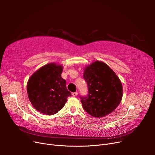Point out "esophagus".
Wrapping results in <instances>:
<instances>
[{"label":"esophagus","instance_id":"esophagus-1","mask_svg":"<svg viewBox=\"0 0 155 155\" xmlns=\"http://www.w3.org/2000/svg\"><path fill=\"white\" fill-rule=\"evenodd\" d=\"M72 95L74 96V97H76V96H78V92H72Z\"/></svg>","mask_w":155,"mask_h":155}]
</instances>
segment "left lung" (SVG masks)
Masks as SVG:
<instances>
[{
  "label": "left lung",
  "mask_w": 155,
  "mask_h": 155,
  "mask_svg": "<svg viewBox=\"0 0 155 155\" xmlns=\"http://www.w3.org/2000/svg\"><path fill=\"white\" fill-rule=\"evenodd\" d=\"M88 94L80 96L83 107L92 116L100 118L110 114L120 104L123 88L120 79L107 64L95 61L83 74Z\"/></svg>",
  "instance_id": "1"
}]
</instances>
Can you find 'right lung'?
Wrapping results in <instances>:
<instances>
[{"instance_id": "1", "label": "right lung", "mask_w": 155, "mask_h": 155, "mask_svg": "<svg viewBox=\"0 0 155 155\" xmlns=\"http://www.w3.org/2000/svg\"><path fill=\"white\" fill-rule=\"evenodd\" d=\"M61 65L50 63L35 72L27 84L30 101L36 110L46 115L57 113L72 94L61 77Z\"/></svg>"}]
</instances>
